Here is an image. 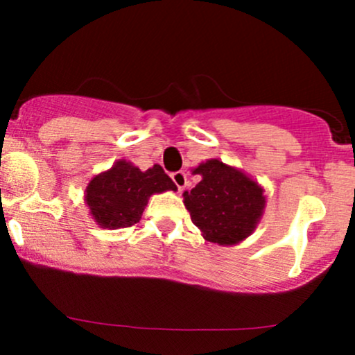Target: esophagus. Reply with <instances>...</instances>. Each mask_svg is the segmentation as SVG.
I'll use <instances>...</instances> for the list:
<instances>
[{"label": "esophagus", "mask_w": 355, "mask_h": 355, "mask_svg": "<svg viewBox=\"0 0 355 355\" xmlns=\"http://www.w3.org/2000/svg\"><path fill=\"white\" fill-rule=\"evenodd\" d=\"M171 180L175 182L178 191H184V189L187 187V175H185L184 171H175V173H171Z\"/></svg>", "instance_id": "esophagus-1"}]
</instances>
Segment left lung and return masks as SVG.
Segmentation results:
<instances>
[{
	"mask_svg": "<svg viewBox=\"0 0 355 355\" xmlns=\"http://www.w3.org/2000/svg\"><path fill=\"white\" fill-rule=\"evenodd\" d=\"M194 173L202 180L191 192H184V204L204 239L232 245L252 234L266 202L263 189L220 159L199 164Z\"/></svg>",
	"mask_w": 355,
	"mask_h": 355,
	"instance_id": "left-lung-1",
	"label": "left lung"
}]
</instances>
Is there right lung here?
<instances>
[{"label":"right lung","mask_w":355,"mask_h":355,"mask_svg":"<svg viewBox=\"0 0 355 355\" xmlns=\"http://www.w3.org/2000/svg\"><path fill=\"white\" fill-rule=\"evenodd\" d=\"M164 191H177V185L159 164L141 171L127 161H118L89 182L85 202L98 225L116 230L137 223L149 196Z\"/></svg>","instance_id":"1"}]
</instances>
